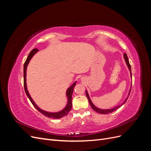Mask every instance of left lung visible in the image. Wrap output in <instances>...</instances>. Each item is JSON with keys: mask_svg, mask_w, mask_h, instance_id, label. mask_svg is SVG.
Masks as SVG:
<instances>
[{"mask_svg": "<svg viewBox=\"0 0 151 151\" xmlns=\"http://www.w3.org/2000/svg\"><path fill=\"white\" fill-rule=\"evenodd\" d=\"M123 57H124V59H125V62H126V63H127V65L128 68H129V70L130 71V76H131V77H132L131 67H130V63H129V58H128V57H127V54H126V53H124V54H123ZM131 88H132V86L130 87V91H129V94H128V96H127V98H126V99L125 100V101H123V103L122 104H120V105H118V106H116V107H115V108H111V109H100V108H97V107L95 105L92 103V101H91V99H90V98H89V94H88V91H87L86 90V94L87 98L88 99V101H89V104H90V105H91V108H92L96 112H97V113H100V114H108V113H112V112H113V111H115L116 110V109H117L119 108L120 107H121L123 104H125V103L127 101V100L128 99V98H129V95H130V94Z\"/></svg>", "mask_w": 151, "mask_h": 151, "instance_id": "1", "label": "left lung"}]
</instances>
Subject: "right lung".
<instances>
[{
	"label": "right lung",
	"mask_w": 151,
	"mask_h": 151,
	"mask_svg": "<svg viewBox=\"0 0 151 151\" xmlns=\"http://www.w3.org/2000/svg\"><path fill=\"white\" fill-rule=\"evenodd\" d=\"M37 52H38V50L37 48H35L33 50H32L31 52L29 53L28 57H27L26 62H24V87L25 93L27 95V96H28V98L29 99L31 103L33 104L35 108H36V109H37L38 111H40L41 113H42L43 115L46 116L47 117L55 118V119H59V118H61L63 116H66L68 113V112L71 110L72 106V96L73 91H74V88L76 84V81L75 82V83H73V84L72 86H70L69 88L67 89V90L66 91V96H67V99H68V101H67V104L66 105V106L63 108L62 110H61L60 111H58V112L53 113V112H48V111H44V110H43V109L40 108L37 106V105H36V104L35 103L33 99L31 98L29 93H28V89H27V85H26V68H27V67H28V63L31 59V58L33 57L34 55Z\"/></svg>",
	"instance_id": "add662e5"
}]
</instances>
